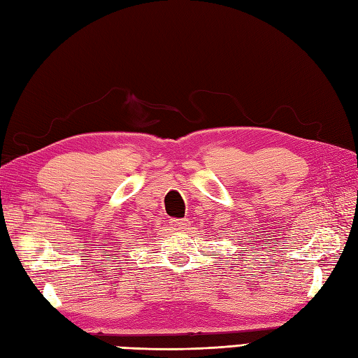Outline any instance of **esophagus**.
Segmentation results:
<instances>
[{
  "mask_svg": "<svg viewBox=\"0 0 358 358\" xmlns=\"http://www.w3.org/2000/svg\"><path fill=\"white\" fill-rule=\"evenodd\" d=\"M170 226L174 229V231H188L190 229V221L188 220H171Z\"/></svg>",
  "mask_w": 358,
  "mask_h": 358,
  "instance_id": "obj_1",
  "label": "esophagus"
}]
</instances>
